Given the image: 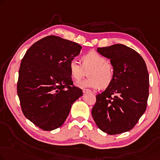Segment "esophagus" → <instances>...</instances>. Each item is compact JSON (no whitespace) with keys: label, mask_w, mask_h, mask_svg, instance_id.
<instances>
[{"label":"esophagus","mask_w":160,"mask_h":160,"mask_svg":"<svg viewBox=\"0 0 160 160\" xmlns=\"http://www.w3.org/2000/svg\"><path fill=\"white\" fill-rule=\"evenodd\" d=\"M82 92L85 93V92H90V90L89 89H82Z\"/></svg>","instance_id":"1"}]
</instances>
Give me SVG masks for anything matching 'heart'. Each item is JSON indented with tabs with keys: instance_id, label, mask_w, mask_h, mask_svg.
<instances>
[{
	"instance_id": "b5f03b06",
	"label": "heart",
	"mask_w": 160,
	"mask_h": 160,
	"mask_svg": "<svg viewBox=\"0 0 160 160\" xmlns=\"http://www.w3.org/2000/svg\"><path fill=\"white\" fill-rule=\"evenodd\" d=\"M82 65L77 59H72L69 63V70L72 79L79 80L89 71V79L77 83L78 87L98 89L107 88L114 79L115 70L106 58L95 51L88 52L82 57Z\"/></svg>"
}]
</instances>
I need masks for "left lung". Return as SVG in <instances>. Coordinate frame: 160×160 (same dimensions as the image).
I'll return each instance as SVG.
<instances>
[{"label":"left lung","mask_w":160,"mask_h":160,"mask_svg":"<svg viewBox=\"0 0 160 160\" xmlns=\"http://www.w3.org/2000/svg\"><path fill=\"white\" fill-rule=\"evenodd\" d=\"M97 52L111 59L115 75L111 84L96 95L92 118L108 134L128 132L147 108L149 80L146 63L139 53L123 44L99 47Z\"/></svg>","instance_id":"obj_1"}]
</instances>
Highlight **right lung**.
I'll return each instance as SVG.
<instances>
[{
  "label": "right lung",
  "instance_id": "obj_1",
  "mask_svg": "<svg viewBox=\"0 0 160 160\" xmlns=\"http://www.w3.org/2000/svg\"><path fill=\"white\" fill-rule=\"evenodd\" d=\"M81 49L76 42L48 36L35 42L21 60L17 83L21 110L43 130L60 127L82 95V90L73 86L69 70Z\"/></svg>",
  "mask_w": 160,
  "mask_h": 160
}]
</instances>
